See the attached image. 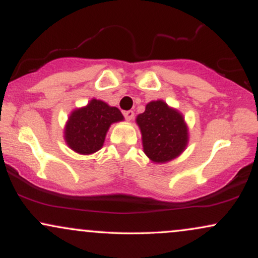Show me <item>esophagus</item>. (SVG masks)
<instances>
[{"mask_svg":"<svg viewBox=\"0 0 258 258\" xmlns=\"http://www.w3.org/2000/svg\"><path fill=\"white\" fill-rule=\"evenodd\" d=\"M123 116H125V119L127 121H131L133 117H135V112H133L132 110H127L123 112Z\"/></svg>","mask_w":258,"mask_h":258,"instance_id":"34e87169","label":"esophagus"}]
</instances>
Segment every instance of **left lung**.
Wrapping results in <instances>:
<instances>
[{
    "mask_svg": "<svg viewBox=\"0 0 258 258\" xmlns=\"http://www.w3.org/2000/svg\"><path fill=\"white\" fill-rule=\"evenodd\" d=\"M146 155L153 162L164 164L176 159L188 144V127L183 115L164 100L148 103L137 116Z\"/></svg>",
    "mask_w": 258,
    "mask_h": 258,
    "instance_id": "1",
    "label": "left lung"
}]
</instances>
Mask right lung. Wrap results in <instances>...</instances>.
<instances>
[{"label": "right lung", "mask_w": 258, "mask_h": 258, "mask_svg": "<svg viewBox=\"0 0 258 258\" xmlns=\"http://www.w3.org/2000/svg\"><path fill=\"white\" fill-rule=\"evenodd\" d=\"M121 111L103 100L92 99L84 108L74 110L65 126L64 138L69 148L79 154H93L103 147L111 123L122 121Z\"/></svg>", "instance_id": "right-lung-1"}]
</instances>
